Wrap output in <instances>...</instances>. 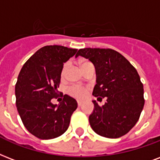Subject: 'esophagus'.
<instances>
[{
	"mask_svg": "<svg viewBox=\"0 0 160 160\" xmlns=\"http://www.w3.org/2000/svg\"><path fill=\"white\" fill-rule=\"evenodd\" d=\"M77 103H78V106H79V107H80V106L83 104V102L82 101H77Z\"/></svg>",
	"mask_w": 160,
	"mask_h": 160,
	"instance_id": "1",
	"label": "esophagus"
}]
</instances>
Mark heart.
I'll return each mask as SVG.
<instances>
[{
    "instance_id": "b5f03b06",
    "label": "heart",
    "mask_w": 160,
    "mask_h": 160,
    "mask_svg": "<svg viewBox=\"0 0 160 160\" xmlns=\"http://www.w3.org/2000/svg\"><path fill=\"white\" fill-rule=\"evenodd\" d=\"M90 62L88 61H85V60H81L80 62V66L83 67L85 64H88ZM67 68V64H64V66L63 67V69H62V75H64V73H65V70H66ZM69 94L72 95V96H75V97H78V98H82L84 96L86 95V92H87V90L82 86H73L71 88L69 89Z\"/></svg>"
}]
</instances>
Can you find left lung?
Here are the masks:
<instances>
[{
    "instance_id": "left-lung-1",
    "label": "left lung",
    "mask_w": 160,
    "mask_h": 160,
    "mask_svg": "<svg viewBox=\"0 0 160 160\" xmlns=\"http://www.w3.org/2000/svg\"><path fill=\"white\" fill-rule=\"evenodd\" d=\"M80 55L88 58L96 69L92 95L100 99L107 97L102 107L92 102L91 128L108 138L123 136L137 123L144 106L143 85L138 71L124 56L111 48H81L75 57Z\"/></svg>"
}]
</instances>
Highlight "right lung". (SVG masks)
Masks as SVG:
<instances>
[{
  "label": "right lung",
  "instance_id": "obj_1",
  "mask_svg": "<svg viewBox=\"0 0 160 160\" xmlns=\"http://www.w3.org/2000/svg\"><path fill=\"white\" fill-rule=\"evenodd\" d=\"M76 52L60 45L44 46L27 61L18 75L15 86L18 113L28 131L40 139L64 133L77 108V102L68 95L58 105L51 102L58 97L64 63Z\"/></svg>",
  "mask_w": 160,
  "mask_h": 160
}]
</instances>
